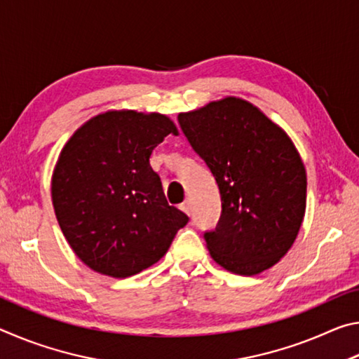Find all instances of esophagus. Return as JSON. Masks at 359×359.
<instances>
[{"instance_id": "34e87169", "label": "esophagus", "mask_w": 359, "mask_h": 359, "mask_svg": "<svg viewBox=\"0 0 359 359\" xmlns=\"http://www.w3.org/2000/svg\"><path fill=\"white\" fill-rule=\"evenodd\" d=\"M180 209H182V210H184L187 215H190V212H191V205H190V201H185L184 204H182V205H180Z\"/></svg>"}]
</instances>
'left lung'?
I'll return each mask as SVG.
<instances>
[{
  "label": "left lung",
  "mask_w": 359,
  "mask_h": 359,
  "mask_svg": "<svg viewBox=\"0 0 359 359\" xmlns=\"http://www.w3.org/2000/svg\"><path fill=\"white\" fill-rule=\"evenodd\" d=\"M177 118L220 190V222L204 234L212 259L233 274H261L293 247L306 214L299 151L283 128L236 96Z\"/></svg>",
  "instance_id": "8db88e82"
}]
</instances>
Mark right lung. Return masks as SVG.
Returning <instances> with one entry per match:
<instances>
[{
	"label": "right lung",
	"instance_id": "obj_1",
	"mask_svg": "<svg viewBox=\"0 0 359 359\" xmlns=\"http://www.w3.org/2000/svg\"><path fill=\"white\" fill-rule=\"evenodd\" d=\"M179 130L133 109L95 115L74 131L52 174V204L72 252L102 276L126 278L165 257L188 217L169 205L150 155Z\"/></svg>",
	"mask_w": 359,
	"mask_h": 359
}]
</instances>
